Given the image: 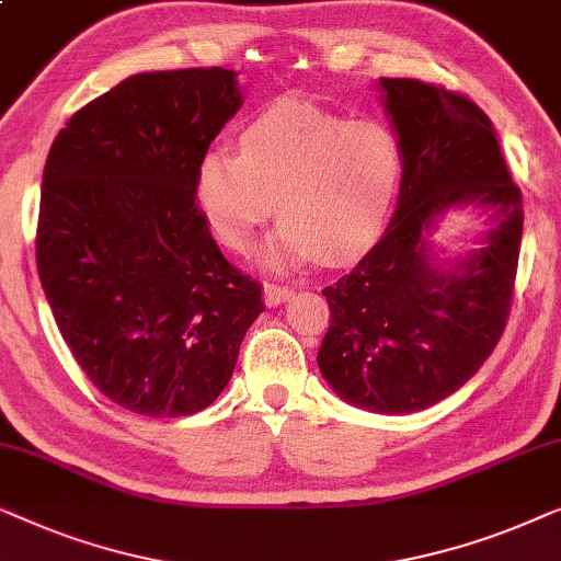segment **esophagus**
<instances>
[{
    "mask_svg": "<svg viewBox=\"0 0 561 561\" xmlns=\"http://www.w3.org/2000/svg\"><path fill=\"white\" fill-rule=\"evenodd\" d=\"M291 297V287H287V284H277V282H266L264 284V299L266 305H282L287 302V299Z\"/></svg>",
    "mask_w": 561,
    "mask_h": 561,
    "instance_id": "esophagus-1",
    "label": "esophagus"
}]
</instances>
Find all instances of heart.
<instances>
[{
	"label": "heart",
	"mask_w": 561,
	"mask_h": 561,
	"mask_svg": "<svg viewBox=\"0 0 561 561\" xmlns=\"http://www.w3.org/2000/svg\"><path fill=\"white\" fill-rule=\"evenodd\" d=\"M404 152L381 122H348L305 101H279L239 134V154L208 152L195 198L218 241L243 251L274 201L282 220L264 249L274 270L318 254L356 256L381 233L397 201Z\"/></svg>",
	"instance_id": "heart-1"
}]
</instances>
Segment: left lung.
<instances>
[{
  "instance_id": "8db88e82",
  "label": "left lung",
  "mask_w": 561,
  "mask_h": 561,
  "mask_svg": "<svg viewBox=\"0 0 561 561\" xmlns=\"http://www.w3.org/2000/svg\"><path fill=\"white\" fill-rule=\"evenodd\" d=\"M381 89L404 152L399 205L368 254L322 289L330 325L318 366L351 404L407 414L460 389L499 345L524 198L476 101L420 78H381ZM453 204L493 209L496 226L478 255L439 273L428 266L426 231Z\"/></svg>"
}]
</instances>
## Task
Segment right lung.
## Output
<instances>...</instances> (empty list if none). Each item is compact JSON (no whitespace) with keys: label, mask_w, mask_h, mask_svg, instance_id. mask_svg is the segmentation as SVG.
I'll return each mask as SVG.
<instances>
[{"label":"right lung","mask_w":561,"mask_h":561,"mask_svg":"<svg viewBox=\"0 0 561 561\" xmlns=\"http://www.w3.org/2000/svg\"><path fill=\"white\" fill-rule=\"evenodd\" d=\"M226 68L126 78L70 116L43 172L37 272L78 366L134 414L175 420L231 381L262 284L213 239L195 172L239 112Z\"/></svg>","instance_id":"right-lung-1"}]
</instances>
